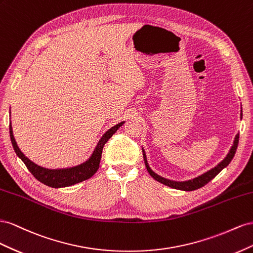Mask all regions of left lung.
<instances>
[{
	"label": "left lung",
	"instance_id": "obj_1",
	"mask_svg": "<svg viewBox=\"0 0 253 253\" xmlns=\"http://www.w3.org/2000/svg\"><path fill=\"white\" fill-rule=\"evenodd\" d=\"M242 113H241V119H242ZM239 139H240V134L237 133L235 135V139L233 142V145L231 147L230 151L228 153V155L226 156V158L223 159L221 162H219L217 165H216L215 168L211 169L210 170L206 171L205 174L200 175L196 178H194L192 180H186V181H174V180H169L167 178H163L161 176H159L158 174L154 170H151V169L149 168V165L147 163V159H146V155H145V151L143 150V157H144V162H145V167L149 172V175L153 177L157 181L161 182L164 185H168L169 187H172V189H176V190H181V191H194V190H197L200 189V187H203L204 185H206L208 182H210L211 180L216 176L218 175L219 172L225 169L226 167H228L229 163L232 160L234 155H235V151L237 148V145H239Z\"/></svg>",
	"mask_w": 253,
	"mask_h": 253
}]
</instances>
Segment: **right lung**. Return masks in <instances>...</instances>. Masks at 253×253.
<instances>
[{
    "label": "right lung",
    "instance_id": "add662e5",
    "mask_svg": "<svg viewBox=\"0 0 253 253\" xmlns=\"http://www.w3.org/2000/svg\"><path fill=\"white\" fill-rule=\"evenodd\" d=\"M124 123L125 122H121L118 125L111 127L109 130L106 131V133L102 136V138H100L99 142L97 143V145L94 151H93V154L91 155V157L84 163L79 164L74 168L62 169H48L41 168L39 165L32 162L30 159L24 156V154L18 147L17 142L14 140V136L12 134L11 124H9V134H10L12 147L14 151H16L17 156L24 162L27 169L32 172L33 176L43 184L50 187H55V189H58V187L71 186L73 184L83 182L84 180L91 178L95 174L99 168V162H100V158H102L104 145L108 142V140H109L115 132H117L118 129L124 124Z\"/></svg>",
    "mask_w": 253,
    "mask_h": 253
}]
</instances>
